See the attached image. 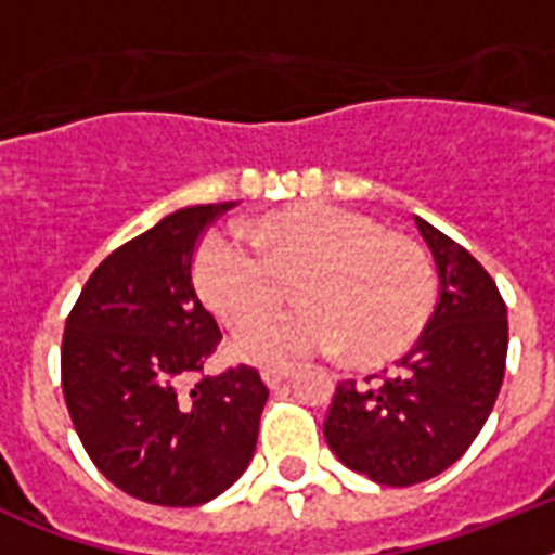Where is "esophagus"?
<instances>
[{"mask_svg":"<svg viewBox=\"0 0 555 555\" xmlns=\"http://www.w3.org/2000/svg\"><path fill=\"white\" fill-rule=\"evenodd\" d=\"M287 377H291V369H264L261 371V379H264L270 388L282 386Z\"/></svg>","mask_w":555,"mask_h":555,"instance_id":"34e87169","label":"esophagus"}]
</instances>
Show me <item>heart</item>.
I'll list each match as a JSON object with an SVG mask.
<instances>
[{
	"instance_id": "heart-1",
	"label": "heart",
	"mask_w": 555,
	"mask_h": 555,
	"mask_svg": "<svg viewBox=\"0 0 555 555\" xmlns=\"http://www.w3.org/2000/svg\"><path fill=\"white\" fill-rule=\"evenodd\" d=\"M253 250L212 233L195 253V285L230 328H249L297 279L296 312L247 331L235 351L250 363L285 369L346 346L357 365L395 360L421 337L435 305V270L412 238L331 204H296L256 224Z\"/></svg>"
}]
</instances>
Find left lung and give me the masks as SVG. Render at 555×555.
I'll return each instance as SVG.
<instances>
[{
    "label": "left lung",
    "mask_w": 555,
    "mask_h": 555,
    "mask_svg": "<svg viewBox=\"0 0 555 555\" xmlns=\"http://www.w3.org/2000/svg\"><path fill=\"white\" fill-rule=\"evenodd\" d=\"M440 296L412 351L377 383L343 379L325 417L331 452L386 487L429 481L478 438L507 365V305L481 261L414 216Z\"/></svg>",
    "instance_id": "left-lung-1"
}]
</instances>
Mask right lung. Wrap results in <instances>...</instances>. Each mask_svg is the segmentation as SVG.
Segmentation results:
<instances>
[{"mask_svg": "<svg viewBox=\"0 0 555 555\" xmlns=\"http://www.w3.org/2000/svg\"><path fill=\"white\" fill-rule=\"evenodd\" d=\"M233 201L167 216L108 253L65 320L60 371L74 429L132 499L198 507L238 481L268 386L235 365L204 377L221 343L192 285V256Z\"/></svg>", "mask_w": 555, "mask_h": 555, "instance_id": "1", "label": "right lung"}]
</instances>
